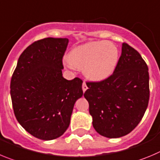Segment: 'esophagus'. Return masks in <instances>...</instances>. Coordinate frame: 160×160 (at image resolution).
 <instances>
[{
    "label": "esophagus",
    "mask_w": 160,
    "mask_h": 160,
    "mask_svg": "<svg viewBox=\"0 0 160 160\" xmlns=\"http://www.w3.org/2000/svg\"><path fill=\"white\" fill-rule=\"evenodd\" d=\"M87 89H88V87H87V86H86V83L85 82H83V83H82V90H83V92L86 91Z\"/></svg>",
    "instance_id": "obj_1"
}]
</instances>
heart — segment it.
<instances>
[{
	"instance_id": "b5f03b06",
	"label": "heart",
	"mask_w": 160,
	"mask_h": 160,
	"mask_svg": "<svg viewBox=\"0 0 160 160\" xmlns=\"http://www.w3.org/2000/svg\"><path fill=\"white\" fill-rule=\"evenodd\" d=\"M119 58V51L108 41H93L73 48L68 54L69 62L90 80L102 81L113 73Z\"/></svg>"
}]
</instances>
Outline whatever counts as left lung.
Here are the masks:
<instances>
[{
	"label": "left lung",
	"instance_id": "left-lung-1",
	"mask_svg": "<svg viewBox=\"0 0 160 160\" xmlns=\"http://www.w3.org/2000/svg\"><path fill=\"white\" fill-rule=\"evenodd\" d=\"M86 86L84 97L99 134L119 138L138 125L147 109L150 90L148 67L137 50L123 43L112 74Z\"/></svg>",
	"mask_w": 160,
	"mask_h": 160
}]
</instances>
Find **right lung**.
I'll list each match as a JSON object with an SVG mask.
<instances>
[{"instance_id": "add662e5", "label": "right lung", "mask_w": 160, "mask_h": 160, "mask_svg": "<svg viewBox=\"0 0 160 160\" xmlns=\"http://www.w3.org/2000/svg\"><path fill=\"white\" fill-rule=\"evenodd\" d=\"M67 38H45L20 55L10 83L14 114L28 132L43 140L61 137L74 105L83 94L82 80L62 77Z\"/></svg>"}]
</instances>
